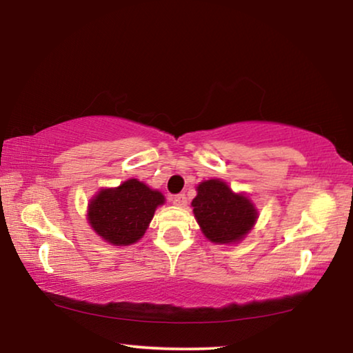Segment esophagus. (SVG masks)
I'll use <instances>...</instances> for the list:
<instances>
[{
	"instance_id": "34e87169",
	"label": "esophagus",
	"mask_w": 353,
	"mask_h": 353,
	"mask_svg": "<svg viewBox=\"0 0 353 353\" xmlns=\"http://www.w3.org/2000/svg\"><path fill=\"white\" fill-rule=\"evenodd\" d=\"M172 204L177 207H185L187 205V198H185V194H182V193L172 196Z\"/></svg>"
}]
</instances>
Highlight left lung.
Instances as JSON below:
<instances>
[{
  "mask_svg": "<svg viewBox=\"0 0 353 353\" xmlns=\"http://www.w3.org/2000/svg\"><path fill=\"white\" fill-rule=\"evenodd\" d=\"M191 201L201 232L214 244L234 246L241 243L259 219V210L246 193H235L221 179L202 181Z\"/></svg>",
  "mask_w": 353,
  "mask_h": 353,
  "instance_id": "8db88e82",
  "label": "left lung"
}]
</instances>
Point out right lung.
<instances>
[{
  "mask_svg": "<svg viewBox=\"0 0 353 353\" xmlns=\"http://www.w3.org/2000/svg\"><path fill=\"white\" fill-rule=\"evenodd\" d=\"M165 204L159 190L139 179L115 188H101L88 202L87 221L94 234L112 246H129L146 234L157 207Z\"/></svg>",
  "mask_w": 353,
  "mask_h": 353,
  "instance_id": "add662e5",
  "label": "right lung"
}]
</instances>
